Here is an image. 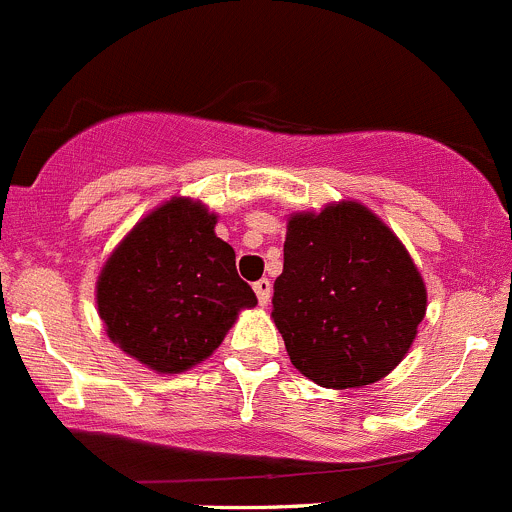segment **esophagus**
I'll return each mask as SVG.
<instances>
[{"mask_svg":"<svg viewBox=\"0 0 512 512\" xmlns=\"http://www.w3.org/2000/svg\"><path fill=\"white\" fill-rule=\"evenodd\" d=\"M252 287H255V295H257V300H260V305H267V302H270V297H272L270 280H267V277H262V280H257Z\"/></svg>","mask_w":512,"mask_h":512,"instance_id":"34e87169","label":"esophagus"}]
</instances>
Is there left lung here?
Segmentation results:
<instances>
[{"mask_svg": "<svg viewBox=\"0 0 512 512\" xmlns=\"http://www.w3.org/2000/svg\"><path fill=\"white\" fill-rule=\"evenodd\" d=\"M425 285L403 242L357 202L287 222L272 320L292 365L322 388L388 375L425 317Z\"/></svg>", "mask_w": 512, "mask_h": 512, "instance_id": "left-lung-1", "label": "left lung"}]
</instances>
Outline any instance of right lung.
<instances>
[{
	"label": "right lung",
	"instance_id": "1",
	"mask_svg": "<svg viewBox=\"0 0 512 512\" xmlns=\"http://www.w3.org/2000/svg\"><path fill=\"white\" fill-rule=\"evenodd\" d=\"M215 222L200 202L170 200L124 237L99 275L107 335L152 370L182 372L210 357L237 312L257 305Z\"/></svg>",
	"mask_w": 512,
	"mask_h": 512
}]
</instances>
